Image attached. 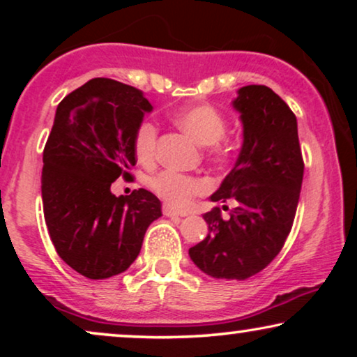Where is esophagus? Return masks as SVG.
<instances>
[{"instance_id": "esophagus-1", "label": "esophagus", "mask_w": 357, "mask_h": 357, "mask_svg": "<svg viewBox=\"0 0 357 357\" xmlns=\"http://www.w3.org/2000/svg\"><path fill=\"white\" fill-rule=\"evenodd\" d=\"M162 211H164V216H167V218H185L187 216V213L185 211H178V209L170 208V206H167V204L162 208Z\"/></svg>"}]
</instances>
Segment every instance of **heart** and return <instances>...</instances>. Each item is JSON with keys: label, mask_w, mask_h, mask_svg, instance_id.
<instances>
[{"label": "heart", "mask_w": 357, "mask_h": 357, "mask_svg": "<svg viewBox=\"0 0 357 357\" xmlns=\"http://www.w3.org/2000/svg\"><path fill=\"white\" fill-rule=\"evenodd\" d=\"M174 121L190 136H193L199 144L209 146V153L222 155L224 148L221 139L226 135V119L216 107L208 104L190 105L175 112ZM158 126L151 120L141 121L136 128L133 146L135 154L141 162H151L158 149ZM151 188L174 206H187L195 195L206 188V182L190 177L177 170L165 169L151 178Z\"/></svg>", "instance_id": "obj_1"}]
</instances>
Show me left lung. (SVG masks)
I'll list each match as a JSON object with an SVG mask.
<instances>
[{
    "label": "left lung",
    "instance_id": "left-lung-1",
    "mask_svg": "<svg viewBox=\"0 0 357 357\" xmlns=\"http://www.w3.org/2000/svg\"><path fill=\"white\" fill-rule=\"evenodd\" d=\"M242 121V148L211 202L236 199L231 218L204 213L208 236L188 250L216 280H247L275 260L294 221L304 177L297 120L266 86H245L232 100ZM224 208V206H222Z\"/></svg>",
    "mask_w": 357,
    "mask_h": 357
}]
</instances>
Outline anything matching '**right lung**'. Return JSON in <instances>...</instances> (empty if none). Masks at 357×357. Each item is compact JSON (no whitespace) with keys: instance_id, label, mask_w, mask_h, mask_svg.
<instances>
[{"instance_id":"obj_1","label":"right lung","mask_w":357,"mask_h":357,"mask_svg":"<svg viewBox=\"0 0 357 357\" xmlns=\"http://www.w3.org/2000/svg\"><path fill=\"white\" fill-rule=\"evenodd\" d=\"M153 112L143 92L94 77L56 107L43 149L42 202L48 234L66 265L89 280L126 271L149 224L162 216L148 190L115 197L112 183L136 164L135 133Z\"/></svg>"}]
</instances>
